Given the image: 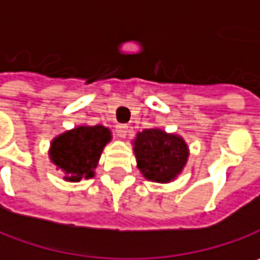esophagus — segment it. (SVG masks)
I'll use <instances>...</instances> for the list:
<instances>
[{"label":"esophagus","mask_w":260,"mask_h":260,"mask_svg":"<svg viewBox=\"0 0 260 260\" xmlns=\"http://www.w3.org/2000/svg\"><path fill=\"white\" fill-rule=\"evenodd\" d=\"M128 131H129L128 125H117L116 126V134H117L119 138H125L128 135Z\"/></svg>","instance_id":"1"}]
</instances>
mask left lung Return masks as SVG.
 Listing matches in <instances>:
<instances>
[{
    "label": "left lung",
    "mask_w": 260,
    "mask_h": 260,
    "mask_svg": "<svg viewBox=\"0 0 260 260\" xmlns=\"http://www.w3.org/2000/svg\"><path fill=\"white\" fill-rule=\"evenodd\" d=\"M132 150L137 168L145 179L160 184L175 181L190 157L188 144L181 135L157 126L137 132L132 140Z\"/></svg>",
    "instance_id": "8db88e82"
}]
</instances>
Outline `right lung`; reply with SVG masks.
<instances>
[{
	"instance_id": "obj_1",
	"label": "right lung",
	"mask_w": 260,
	"mask_h": 260,
	"mask_svg": "<svg viewBox=\"0 0 260 260\" xmlns=\"http://www.w3.org/2000/svg\"><path fill=\"white\" fill-rule=\"evenodd\" d=\"M112 141V131L104 125H78L55 135L48 148L50 161L68 182L95 176L104 147Z\"/></svg>"
}]
</instances>
